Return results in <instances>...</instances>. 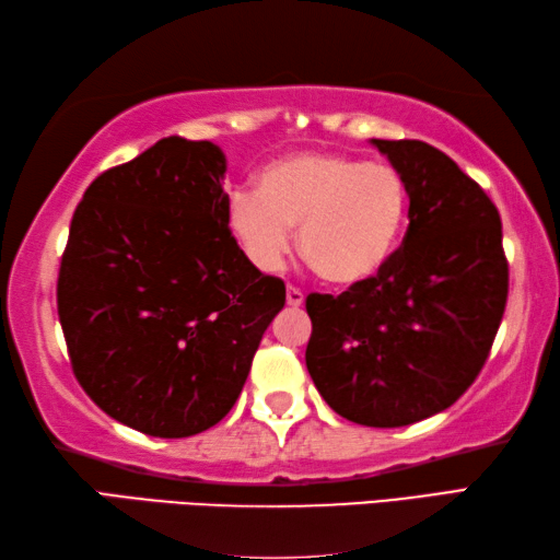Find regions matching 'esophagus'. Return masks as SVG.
<instances>
[{"mask_svg": "<svg viewBox=\"0 0 560 560\" xmlns=\"http://www.w3.org/2000/svg\"><path fill=\"white\" fill-rule=\"evenodd\" d=\"M303 301H305V295H303V291H301L299 287H289V289H287V303H289L291 307H301Z\"/></svg>", "mask_w": 560, "mask_h": 560, "instance_id": "1", "label": "esophagus"}]
</instances>
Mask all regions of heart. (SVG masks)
<instances>
[{"label":"heart","mask_w":560,"mask_h":560,"mask_svg":"<svg viewBox=\"0 0 560 560\" xmlns=\"http://www.w3.org/2000/svg\"><path fill=\"white\" fill-rule=\"evenodd\" d=\"M409 217V189L385 163L303 151L267 163L255 189H237L229 229L259 269L281 267L291 229L307 265L335 287L375 279L395 255Z\"/></svg>","instance_id":"obj_1"}]
</instances>
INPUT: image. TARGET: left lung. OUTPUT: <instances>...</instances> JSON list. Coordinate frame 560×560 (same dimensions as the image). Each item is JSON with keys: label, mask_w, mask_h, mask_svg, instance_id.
<instances>
[{"label": "left lung", "mask_w": 560, "mask_h": 560, "mask_svg": "<svg viewBox=\"0 0 560 560\" xmlns=\"http://www.w3.org/2000/svg\"><path fill=\"white\" fill-rule=\"evenodd\" d=\"M409 189V229L375 279L311 293L305 365L343 419L399 428L452 407L489 359L508 301L501 213L443 151L371 139Z\"/></svg>", "instance_id": "left-lung-1"}]
</instances>
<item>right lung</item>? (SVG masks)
Wrapping results in <instances>:
<instances>
[{"label": "right lung", "instance_id": "add662e5", "mask_svg": "<svg viewBox=\"0 0 560 560\" xmlns=\"http://www.w3.org/2000/svg\"><path fill=\"white\" fill-rule=\"evenodd\" d=\"M225 156L165 137L89 185L59 265L71 371L98 407L153 438L233 409L287 287L229 229Z\"/></svg>", "mask_w": 560, "mask_h": 560}]
</instances>
